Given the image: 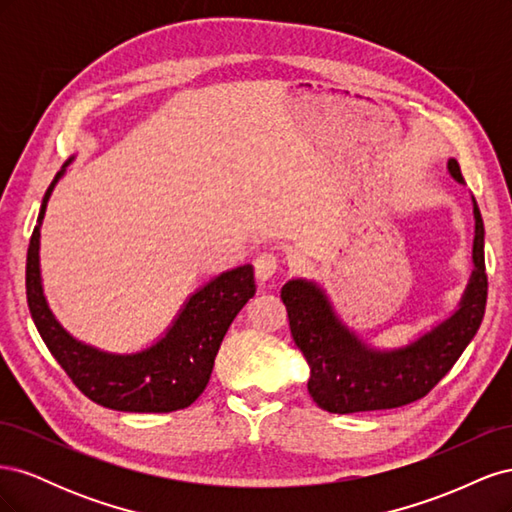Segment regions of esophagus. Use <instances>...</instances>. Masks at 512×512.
<instances>
[{
    "mask_svg": "<svg viewBox=\"0 0 512 512\" xmlns=\"http://www.w3.org/2000/svg\"><path fill=\"white\" fill-rule=\"evenodd\" d=\"M254 269H256V280L260 284H265L277 273V269H280V258H277V254L273 252H262L254 260Z\"/></svg>",
    "mask_w": 512,
    "mask_h": 512,
    "instance_id": "esophagus-1",
    "label": "esophagus"
}]
</instances>
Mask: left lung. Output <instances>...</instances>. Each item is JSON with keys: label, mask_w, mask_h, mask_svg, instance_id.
I'll use <instances>...</instances> for the list:
<instances>
[{"label": "left lung", "mask_w": 512, "mask_h": 512, "mask_svg": "<svg viewBox=\"0 0 512 512\" xmlns=\"http://www.w3.org/2000/svg\"><path fill=\"white\" fill-rule=\"evenodd\" d=\"M451 177L466 185L455 158L446 164ZM472 273L453 314L416 335L404 346L380 348L363 339L337 314L316 280L292 277L282 288L290 333L309 365L307 391L333 414L391 410L425 397L474 339L485 316V226L476 200Z\"/></svg>", "instance_id": "1"}]
</instances>
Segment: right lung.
<instances>
[{
    "instance_id": "1",
    "label": "right lung",
    "mask_w": 512,
    "mask_h": 512,
    "mask_svg": "<svg viewBox=\"0 0 512 512\" xmlns=\"http://www.w3.org/2000/svg\"><path fill=\"white\" fill-rule=\"evenodd\" d=\"M74 156L46 190L27 250V305L46 348L72 382L96 404L119 412H175L192 406L211 378L230 322L256 294L254 267L241 265L194 290L166 331L134 352H111L76 339L49 307L40 267V228L46 205Z\"/></svg>"
}]
</instances>
